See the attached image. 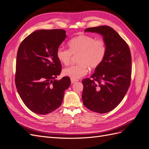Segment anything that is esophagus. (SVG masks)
Returning a JSON list of instances; mask_svg holds the SVG:
<instances>
[{
  "instance_id": "34e87169",
  "label": "esophagus",
  "mask_w": 149,
  "mask_h": 149,
  "mask_svg": "<svg viewBox=\"0 0 149 149\" xmlns=\"http://www.w3.org/2000/svg\"><path fill=\"white\" fill-rule=\"evenodd\" d=\"M76 81H78V79H73V78H71V83H74Z\"/></svg>"
}]
</instances>
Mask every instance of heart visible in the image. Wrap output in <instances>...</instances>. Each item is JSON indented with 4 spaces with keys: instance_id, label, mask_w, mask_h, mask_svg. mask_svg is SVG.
Listing matches in <instances>:
<instances>
[{
    "instance_id": "heart-1",
    "label": "heart",
    "mask_w": 149,
    "mask_h": 149,
    "mask_svg": "<svg viewBox=\"0 0 149 149\" xmlns=\"http://www.w3.org/2000/svg\"><path fill=\"white\" fill-rule=\"evenodd\" d=\"M69 49L59 47L56 55L61 63H70L73 55L78 54L77 64L71 65L63 70V74L71 78L77 79L86 74L89 67L96 68L104 61L106 55L107 45L104 40L93 36L81 34L71 38L68 42Z\"/></svg>"
}]
</instances>
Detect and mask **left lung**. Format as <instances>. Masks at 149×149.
<instances>
[{"label": "left lung", "mask_w": 149, "mask_h": 149, "mask_svg": "<svg viewBox=\"0 0 149 149\" xmlns=\"http://www.w3.org/2000/svg\"><path fill=\"white\" fill-rule=\"evenodd\" d=\"M85 31L103 36L107 45L104 60L90 78L82 80L85 107L103 114L113 110L123 100L130 84L131 54L127 43L109 26L88 28Z\"/></svg>", "instance_id": "8db88e82"}]
</instances>
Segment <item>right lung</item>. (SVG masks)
Wrapping results in <instances>:
<instances>
[{
    "mask_svg": "<svg viewBox=\"0 0 149 149\" xmlns=\"http://www.w3.org/2000/svg\"><path fill=\"white\" fill-rule=\"evenodd\" d=\"M66 37L63 29L37 30L18 49L16 88L25 106L36 114H47L58 109L71 84L68 76L55 79L61 71L56 49Z\"/></svg>",
    "mask_w": 149,
    "mask_h": 149,
    "instance_id": "add662e5",
    "label": "right lung"
}]
</instances>
